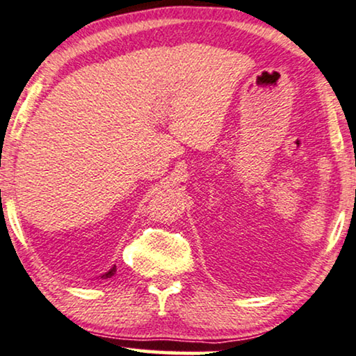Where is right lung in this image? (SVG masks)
<instances>
[{
    "label": "right lung",
    "instance_id": "add662e5",
    "mask_svg": "<svg viewBox=\"0 0 356 356\" xmlns=\"http://www.w3.org/2000/svg\"><path fill=\"white\" fill-rule=\"evenodd\" d=\"M115 272H117V267H115V265H113V267H112L111 270H108V272H106V273H104L101 278H104V280H106V278H112V277H113V275H115Z\"/></svg>",
    "mask_w": 356,
    "mask_h": 356
}]
</instances>
